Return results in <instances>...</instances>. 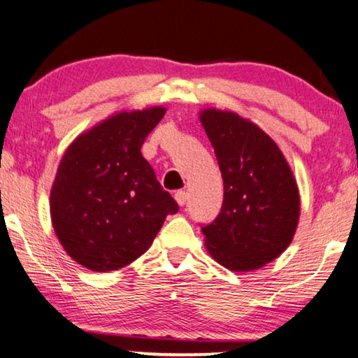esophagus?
I'll use <instances>...</instances> for the list:
<instances>
[{
  "label": "esophagus",
  "mask_w": 358,
  "mask_h": 358,
  "mask_svg": "<svg viewBox=\"0 0 358 358\" xmlns=\"http://www.w3.org/2000/svg\"><path fill=\"white\" fill-rule=\"evenodd\" d=\"M174 198H176V201H178L179 206H184L185 201H187V194L184 190H178L174 194Z\"/></svg>",
  "instance_id": "1"
}]
</instances>
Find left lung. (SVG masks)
<instances>
[{
    "label": "left lung",
    "mask_w": 358,
    "mask_h": 358,
    "mask_svg": "<svg viewBox=\"0 0 358 358\" xmlns=\"http://www.w3.org/2000/svg\"><path fill=\"white\" fill-rule=\"evenodd\" d=\"M200 122L224 180L221 213L201 227L205 246L229 271H256L293 240L301 211L298 184L278 145L251 120L206 108Z\"/></svg>",
    "instance_id": "1"
}]
</instances>
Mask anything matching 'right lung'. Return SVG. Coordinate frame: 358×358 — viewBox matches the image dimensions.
Masks as SVG:
<instances>
[{
	"mask_svg": "<svg viewBox=\"0 0 358 358\" xmlns=\"http://www.w3.org/2000/svg\"><path fill=\"white\" fill-rule=\"evenodd\" d=\"M164 107L118 112L81 133L65 150L49 208L60 245L94 272L118 271L150 248L179 210L141 153Z\"/></svg>",
	"mask_w": 358,
	"mask_h": 358,
	"instance_id": "right-lung-1",
	"label": "right lung"
}]
</instances>
